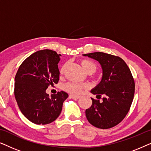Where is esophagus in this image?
Returning <instances> with one entry per match:
<instances>
[{
    "label": "esophagus",
    "mask_w": 151,
    "mask_h": 151,
    "mask_svg": "<svg viewBox=\"0 0 151 151\" xmlns=\"http://www.w3.org/2000/svg\"><path fill=\"white\" fill-rule=\"evenodd\" d=\"M71 98H73V100H78V99H79L80 97V96H74V95H71Z\"/></svg>",
    "instance_id": "obj_1"
}]
</instances>
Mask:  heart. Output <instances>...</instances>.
<instances>
[{
  "instance_id": "b5f03b06",
  "label": "heart",
  "mask_w": 151,
  "mask_h": 151,
  "mask_svg": "<svg viewBox=\"0 0 151 151\" xmlns=\"http://www.w3.org/2000/svg\"><path fill=\"white\" fill-rule=\"evenodd\" d=\"M80 63L83 67L86 73L91 74L95 73L98 69V65H96V63L93 61L90 60L88 59H83L80 61ZM66 65H64L63 67H61L60 72V73H63L64 69H65ZM88 87V85L87 84H80V83H76V82H67L65 85L63 86V89L67 91L69 93H71L74 96L76 95H79L81 93L83 89H86Z\"/></svg>"
}]
</instances>
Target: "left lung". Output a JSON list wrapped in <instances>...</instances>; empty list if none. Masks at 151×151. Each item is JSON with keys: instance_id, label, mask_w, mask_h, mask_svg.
<instances>
[{"instance_id": "8db88e82", "label": "left lung", "mask_w": 151, "mask_h": 151, "mask_svg": "<svg viewBox=\"0 0 151 151\" xmlns=\"http://www.w3.org/2000/svg\"><path fill=\"white\" fill-rule=\"evenodd\" d=\"M96 60L102 68L100 83L91 90L102 102L91 98L92 105L85 111L91 124L99 129L114 127L129 112L135 93V82L131 70L121 58L103 52L83 54Z\"/></svg>"}]
</instances>
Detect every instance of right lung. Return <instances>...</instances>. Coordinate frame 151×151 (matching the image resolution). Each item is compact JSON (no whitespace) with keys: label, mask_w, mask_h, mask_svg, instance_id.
<instances>
[{"label":"right lung","mask_w":151,"mask_h":151,"mask_svg":"<svg viewBox=\"0 0 151 151\" xmlns=\"http://www.w3.org/2000/svg\"><path fill=\"white\" fill-rule=\"evenodd\" d=\"M60 55L56 51H36L22 62L16 73L14 96L24 116L36 124H47L60 114L68 94L58 92L51 97L46 89L59 81Z\"/></svg>","instance_id":"right-lung-1"}]
</instances>
